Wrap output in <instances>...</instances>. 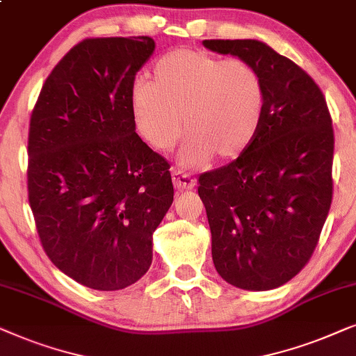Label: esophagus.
I'll use <instances>...</instances> for the list:
<instances>
[{"instance_id": "obj_1", "label": "esophagus", "mask_w": 356, "mask_h": 356, "mask_svg": "<svg viewBox=\"0 0 356 356\" xmlns=\"http://www.w3.org/2000/svg\"><path fill=\"white\" fill-rule=\"evenodd\" d=\"M172 182L177 191H192V188L195 187V179L181 169L172 170Z\"/></svg>"}]
</instances>
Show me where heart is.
I'll list each match as a JSON object with an SVG mask.
<instances>
[{
  "label": "heart",
  "instance_id": "b5f03b06",
  "mask_svg": "<svg viewBox=\"0 0 356 356\" xmlns=\"http://www.w3.org/2000/svg\"><path fill=\"white\" fill-rule=\"evenodd\" d=\"M151 76L153 83L140 79L130 91L136 130L151 148L168 153L186 130L181 163L202 168L213 156L233 161L252 146L267 94L248 61L177 49L156 61Z\"/></svg>",
  "mask_w": 356,
  "mask_h": 356
}]
</instances>
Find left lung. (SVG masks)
Here are the masks:
<instances>
[{
    "label": "left lung",
    "mask_w": 356,
    "mask_h": 356,
    "mask_svg": "<svg viewBox=\"0 0 356 356\" xmlns=\"http://www.w3.org/2000/svg\"><path fill=\"white\" fill-rule=\"evenodd\" d=\"M262 76V127L238 159L198 177L216 272L250 291L305 268L332 203L334 129L324 94L301 66L259 40H203Z\"/></svg>",
    "instance_id": "left-lung-1"
}]
</instances>
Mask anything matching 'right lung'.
Wrapping results in <instances>:
<instances>
[{
	"label": "right lung",
	"mask_w": 356,
	"mask_h": 356,
	"mask_svg": "<svg viewBox=\"0 0 356 356\" xmlns=\"http://www.w3.org/2000/svg\"><path fill=\"white\" fill-rule=\"evenodd\" d=\"M151 37L74 45L37 97L27 192L42 248L65 275L99 291L134 285L174 200L169 163L140 138L130 108Z\"/></svg>",
	"instance_id": "1"
}]
</instances>
